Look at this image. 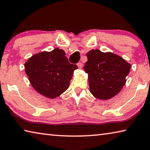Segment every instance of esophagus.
<instances>
[{"label":"esophagus","mask_w":150,"mask_h":150,"mask_svg":"<svg viewBox=\"0 0 150 150\" xmlns=\"http://www.w3.org/2000/svg\"><path fill=\"white\" fill-rule=\"evenodd\" d=\"M77 65L78 66V67L79 68V69H81V68H82L83 67V63H81V62H79L78 63H77Z\"/></svg>","instance_id":"obj_1"}]
</instances>
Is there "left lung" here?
Returning <instances> with one entry per match:
<instances>
[{"label":"left lung","instance_id":"left-lung-1","mask_svg":"<svg viewBox=\"0 0 150 150\" xmlns=\"http://www.w3.org/2000/svg\"><path fill=\"white\" fill-rule=\"evenodd\" d=\"M83 67L88 73L90 92L95 98L108 100L120 92L126 82L131 64L118 55L92 50Z\"/></svg>","mask_w":150,"mask_h":150}]
</instances>
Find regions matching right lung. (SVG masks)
I'll return each instance as SVG.
<instances>
[{"mask_svg":"<svg viewBox=\"0 0 150 150\" xmlns=\"http://www.w3.org/2000/svg\"><path fill=\"white\" fill-rule=\"evenodd\" d=\"M32 87L40 95L55 98L67 89L77 66L70 63L63 50L34 54L24 64Z\"/></svg>","mask_w":150,"mask_h":150,"instance_id":"1","label":"right lung"}]
</instances>
